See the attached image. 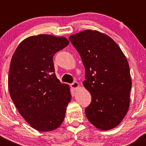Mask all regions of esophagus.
<instances>
[{"label":"esophagus","instance_id":"esophagus-1","mask_svg":"<svg viewBox=\"0 0 146 146\" xmlns=\"http://www.w3.org/2000/svg\"><path fill=\"white\" fill-rule=\"evenodd\" d=\"M70 86H71V88H73V90H76L79 87V84H78V82L74 81L73 82V83L70 84Z\"/></svg>","mask_w":146,"mask_h":146}]
</instances>
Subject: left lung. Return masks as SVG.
Listing matches in <instances>:
<instances>
[{"label": "left lung", "instance_id": "left-lung-1", "mask_svg": "<svg viewBox=\"0 0 146 146\" xmlns=\"http://www.w3.org/2000/svg\"><path fill=\"white\" fill-rule=\"evenodd\" d=\"M69 40L81 57L83 85L92 96L85 115L98 129H113L129 107L131 79L127 59L111 38L98 31H82Z\"/></svg>", "mask_w": 146, "mask_h": 146}]
</instances>
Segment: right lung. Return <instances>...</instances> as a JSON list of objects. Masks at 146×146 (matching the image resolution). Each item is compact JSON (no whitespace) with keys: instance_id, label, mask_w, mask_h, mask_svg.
I'll return each instance as SVG.
<instances>
[{"instance_id":"right-lung-1","label":"right lung","mask_w":146,"mask_h":146,"mask_svg":"<svg viewBox=\"0 0 146 146\" xmlns=\"http://www.w3.org/2000/svg\"><path fill=\"white\" fill-rule=\"evenodd\" d=\"M64 36H32L16 48L10 62L8 89L20 114L40 131L55 130L63 123L70 89L56 78L53 57L68 45Z\"/></svg>"}]
</instances>
